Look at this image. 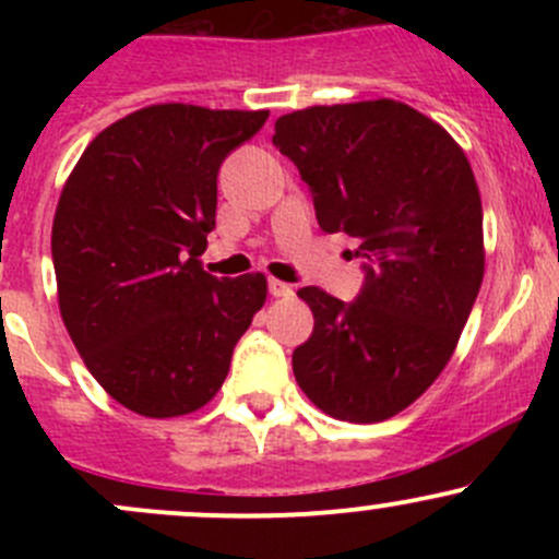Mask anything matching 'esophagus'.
<instances>
[{"mask_svg": "<svg viewBox=\"0 0 559 559\" xmlns=\"http://www.w3.org/2000/svg\"><path fill=\"white\" fill-rule=\"evenodd\" d=\"M267 289H270V295H273V297H292V295H295L292 284H286V281H278V278H270Z\"/></svg>", "mask_w": 559, "mask_h": 559, "instance_id": "obj_1", "label": "esophagus"}]
</instances>
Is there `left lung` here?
I'll use <instances>...</instances> for the list:
<instances>
[{
	"label": "left lung",
	"instance_id": "left-lung-1",
	"mask_svg": "<svg viewBox=\"0 0 559 559\" xmlns=\"http://www.w3.org/2000/svg\"><path fill=\"white\" fill-rule=\"evenodd\" d=\"M273 145L313 194L324 233L357 238L365 284L319 286L313 332L292 354L308 400L343 421H384L441 376L484 278L481 197L452 134L394 99L316 105L275 121Z\"/></svg>",
	"mask_w": 559,
	"mask_h": 559
}]
</instances>
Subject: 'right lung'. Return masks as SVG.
<instances>
[{"label": "right lung", "mask_w": 559, "mask_h": 559, "mask_svg": "<svg viewBox=\"0 0 559 559\" xmlns=\"http://www.w3.org/2000/svg\"><path fill=\"white\" fill-rule=\"evenodd\" d=\"M267 110L151 105L88 143L53 216L59 311L78 354L123 408L170 419L211 403L267 278H216L200 253L216 178Z\"/></svg>", "instance_id": "1"}]
</instances>
